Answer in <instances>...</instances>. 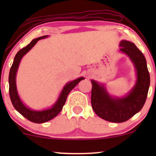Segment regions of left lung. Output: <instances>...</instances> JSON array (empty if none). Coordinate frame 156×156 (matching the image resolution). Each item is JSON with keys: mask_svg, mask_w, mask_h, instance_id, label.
I'll use <instances>...</instances> for the list:
<instances>
[{"mask_svg": "<svg viewBox=\"0 0 156 156\" xmlns=\"http://www.w3.org/2000/svg\"><path fill=\"white\" fill-rule=\"evenodd\" d=\"M120 51L129 57L135 67L136 80L134 87L124 97L109 94L105 84L91 80L92 84L91 102L94 112L105 120L123 122L140 112L145 103L150 78L145 57L133 42L122 40Z\"/></svg>", "mask_w": 156, "mask_h": 156, "instance_id": "8db88e82", "label": "left lung"}]
</instances>
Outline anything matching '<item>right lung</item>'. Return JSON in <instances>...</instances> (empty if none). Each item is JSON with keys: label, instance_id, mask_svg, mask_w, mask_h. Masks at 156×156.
Returning a JSON list of instances; mask_svg holds the SVG:
<instances>
[{"label": "right lung", "instance_id": "obj_1", "mask_svg": "<svg viewBox=\"0 0 156 156\" xmlns=\"http://www.w3.org/2000/svg\"><path fill=\"white\" fill-rule=\"evenodd\" d=\"M47 37H48V36L46 35L33 39L26 47L20 50L16 54L15 58H14L13 64H12V67L10 69L9 76V95L12 105L15 107L16 110L20 114H22L23 117H26L27 119L32 122L35 123L46 122L50 121L55 117H56L59 114L61 111L62 110V108H63L66 100H67L68 94L70 92V91L76 87L77 84L79 83L80 80L84 79L83 77H80V78H77L76 80L66 83L64 88L62 89L57 101L53 105V106L49 108L41 111H36L28 108V106H26L23 103L20 98L18 92H17V85H16V76H17L19 64L20 63V61L23 58V57L37 44V42L39 40L47 38Z\"/></svg>", "mask_w": 156, "mask_h": 156}]
</instances>
